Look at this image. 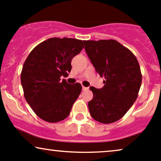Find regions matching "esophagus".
I'll list each match as a JSON object with an SVG mask.
<instances>
[{
  "label": "esophagus",
  "mask_w": 161,
  "mask_h": 161,
  "mask_svg": "<svg viewBox=\"0 0 161 161\" xmlns=\"http://www.w3.org/2000/svg\"><path fill=\"white\" fill-rule=\"evenodd\" d=\"M82 90H88V87H85V86H82Z\"/></svg>",
  "instance_id": "1"
}]
</instances>
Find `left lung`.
Returning <instances> with one entry per match:
<instances>
[{
    "mask_svg": "<svg viewBox=\"0 0 161 161\" xmlns=\"http://www.w3.org/2000/svg\"><path fill=\"white\" fill-rule=\"evenodd\" d=\"M84 43L96 72L105 80L102 89L90 86L93 98L88 103L90 114L98 122H116L138 96L142 75L137 59L129 49L114 39Z\"/></svg>",
    "mask_w": 161,
    "mask_h": 161,
    "instance_id": "obj_1",
    "label": "left lung"
}]
</instances>
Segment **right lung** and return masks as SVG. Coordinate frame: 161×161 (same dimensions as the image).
<instances>
[{"label": "right lung", "mask_w": 161, "mask_h": 161, "mask_svg": "<svg viewBox=\"0 0 161 161\" xmlns=\"http://www.w3.org/2000/svg\"><path fill=\"white\" fill-rule=\"evenodd\" d=\"M84 47L82 40L54 37L36 46L26 59L21 73L24 96L42 119L58 122L70 114L82 86L60 77L68 76L73 57Z\"/></svg>", "instance_id": "1"}]
</instances>
